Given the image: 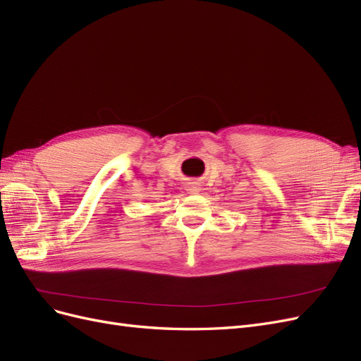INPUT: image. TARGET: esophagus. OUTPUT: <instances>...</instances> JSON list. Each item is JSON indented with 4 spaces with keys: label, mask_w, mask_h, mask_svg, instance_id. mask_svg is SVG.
<instances>
[{
    "label": "esophagus",
    "mask_w": 361,
    "mask_h": 361,
    "mask_svg": "<svg viewBox=\"0 0 361 361\" xmlns=\"http://www.w3.org/2000/svg\"><path fill=\"white\" fill-rule=\"evenodd\" d=\"M188 191L190 192H199L200 191V185L195 183V182H190L188 183Z\"/></svg>",
    "instance_id": "34e87169"
}]
</instances>
